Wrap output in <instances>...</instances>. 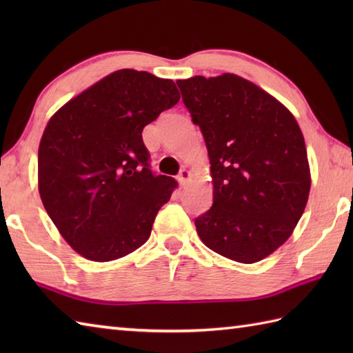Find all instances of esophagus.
Wrapping results in <instances>:
<instances>
[{
    "mask_svg": "<svg viewBox=\"0 0 353 353\" xmlns=\"http://www.w3.org/2000/svg\"><path fill=\"white\" fill-rule=\"evenodd\" d=\"M190 179H191V172L186 170V168H183V170H181V172H179V176H177V181L181 182V185H186L190 182Z\"/></svg>",
    "mask_w": 353,
    "mask_h": 353,
    "instance_id": "esophagus-1",
    "label": "esophagus"
}]
</instances>
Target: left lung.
<instances>
[{
  "instance_id": "left-lung-1",
  "label": "left lung",
  "mask_w": 353,
  "mask_h": 353,
  "mask_svg": "<svg viewBox=\"0 0 353 353\" xmlns=\"http://www.w3.org/2000/svg\"><path fill=\"white\" fill-rule=\"evenodd\" d=\"M176 83L211 162L214 203L196 219L200 239L243 264L267 258L290 238L308 201L301 127L274 97L235 74Z\"/></svg>"
}]
</instances>
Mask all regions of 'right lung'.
Returning a JSON list of instances; mask_svg holds the SVG:
<instances>
[{
    "instance_id": "1",
    "label": "right lung",
    "mask_w": 353,
    "mask_h": 353,
    "mask_svg": "<svg viewBox=\"0 0 353 353\" xmlns=\"http://www.w3.org/2000/svg\"><path fill=\"white\" fill-rule=\"evenodd\" d=\"M179 100L172 80L119 70L51 117L37 153L39 194L65 241L83 258H123L152 234L177 182L150 170L142 130Z\"/></svg>"
}]
</instances>
